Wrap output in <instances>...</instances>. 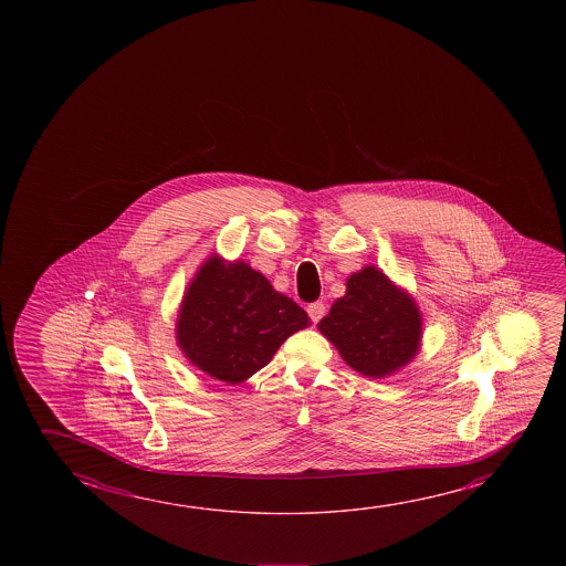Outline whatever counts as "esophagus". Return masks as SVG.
Returning <instances> with one entry per match:
<instances>
[{"label":"esophagus","instance_id":"1","mask_svg":"<svg viewBox=\"0 0 566 566\" xmlns=\"http://www.w3.org/2000/svg\"><path fill=\"white\" fill-rule=\"evenodd\" d=\"M307 315H310V319L317 324L322 317L325 315V304L324 302H312V304H307Z\"/></svg>","mask_w":566,"mask_h":566}]
</instances>
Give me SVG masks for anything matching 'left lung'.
<instances>
[{"label":"left lung","mask_w":566,"mask_h":566,"mask_svg":"<svg viewBox=\"0 0 566 566\" xmlns=\"http://www.w3.org/2000/svg\"><path fill=\"white\" fill-rule=\"evenodd\" d=\"M317 327L349 367L380 379L417 355L422 319L405 292L367 266L347 280L345 296Z\"/></svg>","instance_id":"obj_1"}]
</instances>
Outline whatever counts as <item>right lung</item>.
<instances>
[{"label": "right lung", "mask_w": 566, "mask_h": 566, "mask_svg": "<svg viewBox=\"0 0 566 566\" xmlns=\"http://www.w3.org/2000/svg\"><path fill=\"white\" fill-rule=\"evenodd\" d=\"M307 325L306 312L260 272L213 256L187 287L177 343L201 371L234 385L269 365L280 345Z\"/></svg>", "instance_id": "add662e5"}]
</instances>
